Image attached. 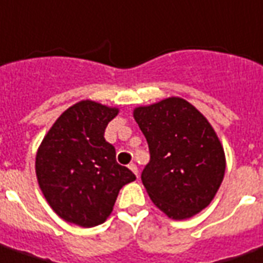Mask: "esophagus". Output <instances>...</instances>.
<instances>
[{
    "label": "esophagus",
    "mask_w": 263,
    "mask_h": 263,
    "mask_svg": "<svg viewBox=\"0 0 263 263\" xmlns=\"http://www.w3.org/2000/svg\"><path fill=\"white\" fill-rule=\"evenodd\" d=\"M128 168H129V170H131V171L134 172V174H135L136 176H138V167H136L135 164L131 163V164H129V165H128Z\"/></svg>",
    "instance_id": "34e87169"
}]
</instances>
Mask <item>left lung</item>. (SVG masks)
Masks as SVG:
<instances>
[{
	"label": "left lung",
	"mask_w": 263,
	"mask_h": 263,
	"mask_svg": "<svg viewBox=\"0 0 263 263\" xmlns=\"http://www.w3.org/2000/svg\"><path fill=\"white\" fill-rule=\"evenodd\" d=\"M149 145L142 182L152 201L172 219L210 205L223 180L225 152L208 120L178 96L134 110Z\"/></svg>",
	"instance_id": "left-lung-1"
}]
</instances>
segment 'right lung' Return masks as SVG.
Masks as SVG:
<instances>
[{"instance_id":"add662e5","label":"right lung","mask_w":263,"mask_h":263,"mask_svg":"<svg viewBox=\"0 0 263 263\" xmlns=\"http://www.w3.org/2000/svg\"><path fill=\"white\" fill-rule=\"evenodd\" d=\"M117 114V107L81 100L60 114L38 147L40 189L69 223L83 228L103 223L120 189L136 179L116 161V149L105 139L106 127Z\"/></svg>"}]
</instances>
